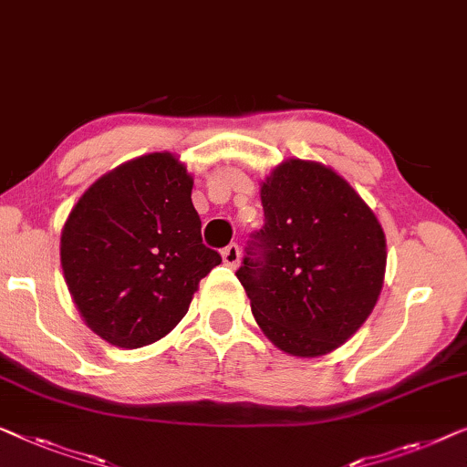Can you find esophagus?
<instances>
[{
  "label": "esophagus",
  "mask_w": 467,
  "mask_h": 467,
  "mask_svg": "<svg viewBox=\"0 0 467 467\" xmlns=\"http://www.w3.org/2000/svg\"><path fill=\"white\" fill-rule=\"evenodd\" d=\"M223 261L229 267H238L240 265V246L238 244H229L227 248H223Z\"/></svg>",
  "instance_id": "34e87169"
}]
</instances>
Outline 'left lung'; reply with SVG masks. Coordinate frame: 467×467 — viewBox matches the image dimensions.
Listing matches in <instances>:
<instances>
[{"mask_svg":"<svg viewBox=\"0 0 467 467\" xmlns=\"http://www.w3.org/2000/svg\"><path fill=\"white\" fill-rule=\"evenodd\" d=\"M265 225L235 275L263 335L296 358L341 348L367 322L385 278L379 219L339 172L288 158L261 181Z\"/></svg>","mask_w":467,"mask_h":467,"instance_id":"1","label":"left lung"}]
</instances>
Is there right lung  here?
<instances>
[{"mask_svg":"<svg viewBox=\"0 0 467 467\" xmlns=\"http://www.w3.org/2000/svg\"><path fill=\"white\" fill-rule=\"evenodd\" d=\"M192 189L179 155L155 151L105 172L71 208L60 267L86 327L111 346L166 337L221 263L202 244Z\"/></svg>","mask_w":467,"mask_h":467,"instance_id":"right-lung-1","label":"right lung"}]
</instances>
